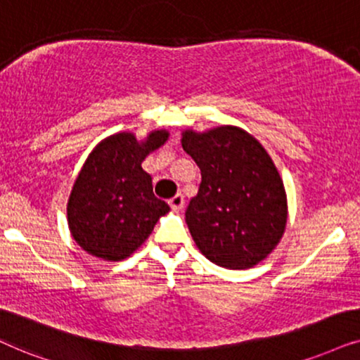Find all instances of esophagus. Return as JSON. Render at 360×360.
<instances>
[{"mask_svg":"<svg viewBox=\"0 0 360 360\" xmlns=\"http://www.w3.org/2000/svg\"><path fill=\"white\" fill-rule=\"evenodd\" d=\"M169 206H171V209H174V211H179V209L184 206L183 194H176L174 198L169 199Z\"/></svg>","mask_w":360,"mask_h":360,"instance_id":"obj_1","label":"esophagus"}]
</instances>
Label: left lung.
I'll list each match as a JSON object with an SVG mask.
<instances>
[{"instance_id": "obj_1", "label": "left lung", "mask_w": 360, "mask_h": 360, "mask_svg": "<svg viewBox=\"0 0 360 360\" xmlns=\"http://www.w3.org/2000/svg\"><path fill=\"white\" fill-rule=\"evenodd\" d=\"M183 149L201 169L186 224L202 256L224 269H251L279 244L288 195L269 154L238 126L184 129Z\"/></svg>"}]
</instances>
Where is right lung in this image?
<instances>
[{
    "mask_svg": "<svg viewBox=\"0 0 360 360\" xmlns=\"http://www.w3.org/2000/svg\"><path fill=\"white\" fill-rule=\"evenodd\" d=\"M167 139V129H154L143 139L121 131L89 153L68 199V226L72 239L91 256L106 262L129 257L159 217L169 212V206L154 195L151 176L141 166Z\"/></svg>",
    "mask_w": 360,
    "mask_h": 360,
    "instance_id": "add662e5",
    "label": "right lung"
}]
</instances>
